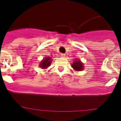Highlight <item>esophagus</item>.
<instances>
[{"mask_svg":"<svg viewBox=\"0 0 121 121\" xmlns=\"http://www.w3.org/2000/svg\"><path fill=\"white\" fill-rule=\"evenodd\" d=\"M60 56H61L62 57H65V54H64V53H62V54H60Z\"/></svg>","mask_w":121,"mask_h":121,"instance_id":"34e87169","label":"esophagus"}]
</instances>
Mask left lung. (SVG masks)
I'll return each instance as SVG.
<instances>
[{
  "label": "left lung",
  "instance_id": "left-lung-1",
  "mask_svg": "<svg viewBox=\"0 0 121 121\" xmlns=\"http://www.w3.org/2000/svg\"><path fill=\"white\" fill-rule=\"evenodd\" d=\"M71 67L76 71H82L84 68L83 64L78 59H76L75 61L73 62V64L71 65Z\"/></svg>",
  "mask_w": 121,
  "mask_h": 121
}]
</instances>
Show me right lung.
<instances>
[{
    "label": "right lung",
    "instance_id": "add662e5",
    "mask_svg": "<svg viewBox=\"0 0 121 121\" xmlns=\"http://www.w3.org/2000/svg\"><path fill=\"white\" fill-rule=\"evenodd\" d=\"M51 59L50 57H46L45 58L43 59L41 62H40V64H39V67L40 68L45 69L47 68L50 65V64L51 63Z\"/></svg>",
    "mask_w": 121,
    "mask_h": 121
}]
</instances>
